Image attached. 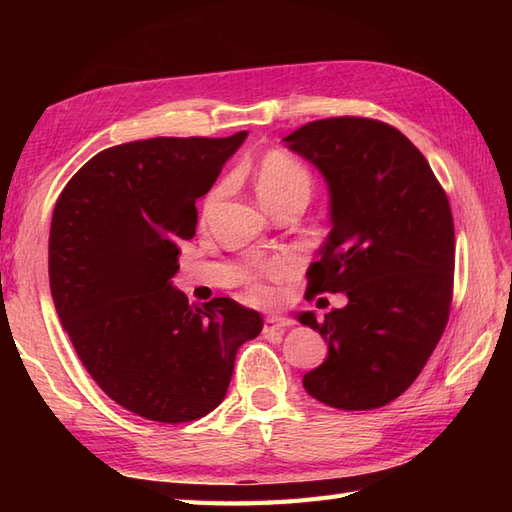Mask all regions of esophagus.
Returning a JSON list of instances; mask_svg holds the SVG:
<instances>
[{
    "label": "esophagus",
    "instance_id": "obj_1",
    "mask_svg": "<svg viewBox=\"0 0 512 512\" xmlns=\"http://www.w3.org/2000/svg\"><path fill=\"white\" fill-rule=\"evenodd\" d=\"M292 321L286 317H266L264 321V332H275V330H286L290 328Z\"/></svg>",
    "mask_w": 512,
    "mask_h": 512
}]
</instances>
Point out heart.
Wrapping results in <instances>:
<instances>
[{"label":"heart","mask_w":512,"mask_h":512,"mask_svg":"<svg viewBox=\"0 0 512 512\" xmlns=\"http://www.w3.org/2000/svg\"><path fill=\"white\" fill-rule=\"evenodd\" d=\"M255 191L266 209H275L281 202L303 200L308 202L312 191L310 171L299 160L284 154V151H270L255 169ZM222 198V189L209 193L204 202V215H209L217 200ZM297 262L288 255L270 257L259 262L250 275V297L257 301H270L275 297V290L270 284H281L290 275H295Z\"/></svg>","instance_id":"obj_1"}]
</instances>
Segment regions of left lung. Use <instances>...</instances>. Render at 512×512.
Returning <instances> with one entry per match:
<instances>
[{
  "label": "left lung",
  "mask_w": 512,
  "mask_h": 512,
  "mask_svg": "<svg viewBox=\"0 0 512 512\" xmlns=\"http://www.w3.org/2000/svg\"><path fill=\"white\" fill-rule=\"evenodd\" d=\"M284 143L330 191L332 231L308 290L347 297L323 321L297 314L328 343L303 387L334 409H378L405 394L447 328L455 266L447 193L416 145L372 118L312 121Z\"/></svg>",
  "instance_id": "obj_1"
}]
</instances>
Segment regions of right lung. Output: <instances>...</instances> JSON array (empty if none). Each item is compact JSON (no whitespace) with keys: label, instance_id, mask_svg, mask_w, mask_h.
<instances>
[{"label":"right lung","instance_id":"right-lung-1","mask_svg":"<svg viewBox=\"0 0 512 512\" xmlns=\"http://www.w3.org/2000/svg\"><path fill=\"white\" fill-rule=\"evenodd\" d=\"M248 132L149 138L96 154L54 204L48 273L63 330L107 396L156 422H189L226 396L235 354L262 332L257 310L173 286L180 239Z\"/></svg>","mask_w":512,"mask_h":512}]
</instances>
